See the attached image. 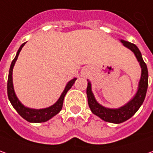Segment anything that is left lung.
I'll return each instance as SVG.
<instances>
[{
  "instance_id": "obj_1",
  "label": "left lung",
  "mask_w": 153,
  "mask_h": 153,
  "mask_svg": "<svg viewBox=\"0 0 153 153\" xmlns=\"http://www.w3.org/2000/svg\"><path fill=\"white\" fill-rule=\"evenodd\" d=\"M120 42L123 44L124 46L127 47L134 53L137 61L139 62L140 66L141 68V74H140V79L138 84L137 91L133 98L129 102H127L125 105L119 108H109L103 107L102 105L97 102V101L96 100L95 96L92 92V90H91V83L89 79H87L88 85L86 89V94L87 98H88V104L91 112L104 121L113 123V124L123 123L124 121L130 119L134 113L138 111V109L140 108V106L142 105V103L145 100L147 86H148L147 67L145 62L143 61L141 53L138 49V47L134 44H132L124 40H120Z\"/></svg>"
}]
</instances>
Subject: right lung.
<instances>
[{
    "label": "right lung",
    "instance_id": "add662e5",
    "mask_svg": "<svg viewBox=\"0 0 153 153\" xmlns=\"http://www.w3.org/2000/svg\"><path fill=\"white\" fill-rule=\"evenodd\" d=\"M25 43L22 44L21 46L19 47V51H17L16 56L13 60L12 63H11V66H10L7 79L8 99H9L11 104L13 105L14 109L18 112L19 115L23 119L27 120L28 122H30V123L46 122L49 119H51L52 117H54L55 115H56L62 110L64 97L66 96L67 92L70 90V88L73 86V85L74 84V82H75L77 79L76 78H74L70 81L68 82V84L65 86V89H64V91L62 93L59 99L53 105H51L50 107L45 108H41V109H34V108H29L25 107L24 104L19 101V98L17 97V95L15 93V91H14L13 82V67L15 65V62H16V61L18 59V57H19V53H20V51L22 50V48L24 47V45H25Z\"/></svg>",
    "mask_w": 153,
    "mask_h": 153
}]
</instances>
